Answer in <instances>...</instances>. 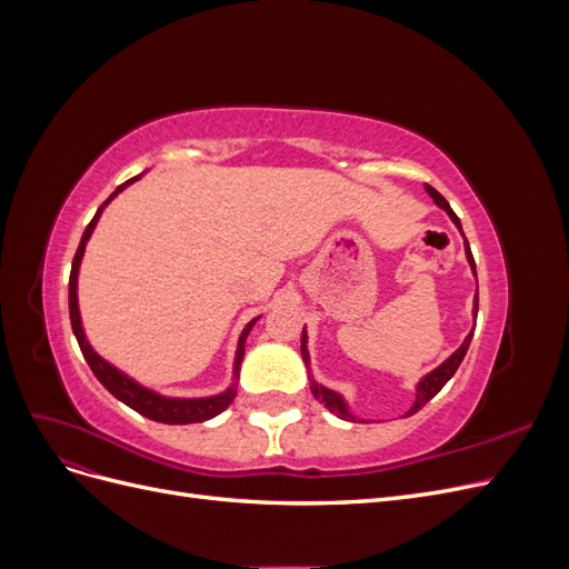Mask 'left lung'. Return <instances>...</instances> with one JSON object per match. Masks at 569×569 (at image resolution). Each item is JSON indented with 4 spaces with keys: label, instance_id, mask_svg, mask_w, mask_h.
Segmentation results:
<instances>
[{
    "label": "left lung",
    "instance_id": "8db88e82",
    "mask_svg": "<svg viewBox=\"0 0 569 569\" xmlns=\"http://www.w3.org/2000/svg\"><path fill=\"white\" fill-rule=\"evenodd\" d=\"M425 189H427V194L435 199V203L439 206V209H443L446 213H449V218L453 220V226L460 230V234H462V226H460V220H458V216L453 213V209L449 206V201H446L435 187H429V184H425ZM465 256H468V263H470V268H472V274L477 278V270H475V258H472V251H470V244H468V239H465ZM477 295H475V306H472V316H475V320H477ZM472 335L475 332H470L468 337H465V341L460 343V347L443 360L441 366H437L432 372H427L422 380L416 385V401H412V406L406 410V418L408 416H412V412H418L429 399H435V396L441 391V387L451 380V377L456 375V370H458V366L462 363V358H465V353H468V347H470V341H472ZM301 356H303V363H306V368H308V380H311V391H313V396L316 399L330 410V412H335L337 418H341V420H360V418H356L353 412H351V408H349V403H347V399H343V396L339 393V391H335V389H327V387H322L320 382H316V377H313V372H311V356H308V335H306V327H303V332H301Z\"/></svg>",
    "mask_w": 569,
    "mask_h": 569
}]
</instances>
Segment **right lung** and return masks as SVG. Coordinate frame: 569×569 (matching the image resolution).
<instances>
[{
  "label": "right lung",
  "mask_w": 569,
  "mask_h": 569,
  "mask_svg": "<svg viewBox=\"0 0 569 569\" xmlns=\"http://www.w3.org/2000/svg\"><path fill=\"white\" fill-rule=\"evenodd\" d=\"M147 173V170H144ZM144 173H140L137 178H130L128 182H123L120 187H116V192L99 206L94 218L90 220V226L84 228L82 239L78 244L76 258H73V268H71V280H68V313H71V327H73V335L80 343V351L88 360V366L92 368L97 380L104 385L120 403L130 406L132 410L140 412V416L153 420V422H163V425H189V422H206L216 416H220L222 410H226L232 401H234V393H237V380H239V368H242V360H244V343L247 337L251 332V327L256 325V320L261 318H253L251 322H247V327L239 335L237 341V351H234V363H232V382L226 391L213 393V396H199V399H180V396H163L159 391H153L144 385H140L137 380L123 370H118L113 363H109L107 358H101L94 349L92 343L88 341V335H84V327H82V318H80V306H78V274H80V263H82V256H84V247H88L90 237L97 228V222L104 213L107 206L123 192L126 187H130L132 182L140 180Z\"/></svg>",
  "instance_id": "add662e5"
}]
</instances>
